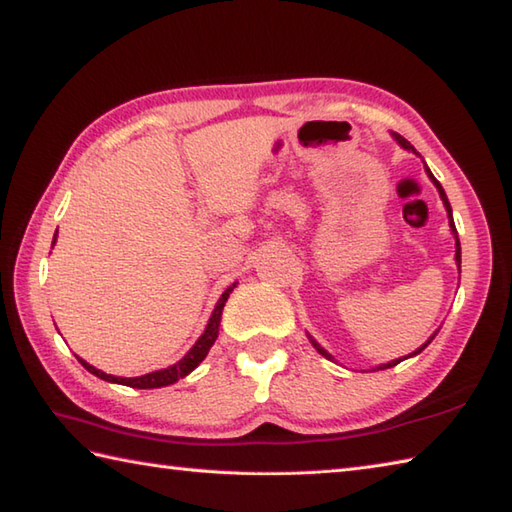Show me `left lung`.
<instances>
[{
  "mask_svg": "<svg viewBox=\"0 0 512 512\" xmlns=\"http://www.w3.org/2000/svg\"><path fill=\"white\" fill-rule=\"evenodd\" d=\"M391 136H394V140H396V143L402 147V149H407V151H413V154H416V156H420L418 154V151L416 149H413V145L409 143V140L407 138H402V136H398V134H391ZM424 162V160H422ZM424 171H427V176H429V180L433 182V184H436V189H438V193H440V200H442V204H444V209H447V215H449V226H451V233H453V237H455V264H458V270H460V264H462V253H460V239H458V231H455V222H453V211H451V204H449V198H447V193H444V189H442V184L436 180V178H433V173H431V169L427 167V165H424ZM438 334V332H436ZM436 334H431L429 336V339H427V343H422L420 347H418V350L416 352H411L409 356H416V354H420L422 350H424V347H427L433 339H436ZM308 339H310V343L314 345V347H317V352L319 354H323L325 358H330V361H334V356L330 354V352H325L323 350V347L317 343V341H314L312 339V336L308 334ZM409 356H402V358H394V361H389V363H385V365H378V367H374V372H376V369H389V367H394V365H398L400 361H405V358H409Z\"/></svg>",
  "mask_w": 512,
  "mask_h": 512,
  "instance_id": "left-lung-1",
  "label": "left lung"
}]
</instances>
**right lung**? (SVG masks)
Returning <instances> with one entry per match:
<instances>
[{
    "instance_id": "1",
    "label": "right lung",
    "mask_w": 512,
    "mask_h": 512,
    "mask_svg": "<svg viewBox=\"0 0 512 512\" xmlns=\"http://www.w3.org/2000/svg\"><path fill=\"white\" fill-rule=\"evenodd\" d=\"M54 242H57V235H54V239H52V246H54ZM235 286H237V281H235L233 286H228V288L222 292V297H220V301L215 303V310H213V314H211L209 323H206V328H204L202 336H200L198 341H195V345L191 347V350H189L187 354H184V356L180 358L178 363H173V365H169V367H165V369H156V372L145 374V376L123 378V376L105 374V372H101V369H96L94 365L85 363L83 358H79V361H81V365H83L85 369H88L90 374L107 380V383H118V385L134 387V389H158V387L173 385V383H176V380H180V378H184V376H189V374L193 372V369L204 361L206 354H209L211 345H213L215 339H217V334H220V321H222L224 303H226L228 295H231Z\"/></svg>"
}]
</instances>
